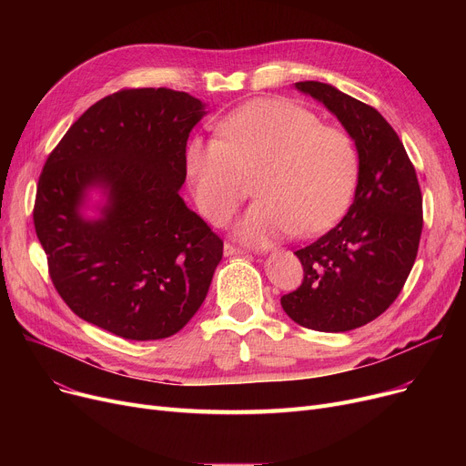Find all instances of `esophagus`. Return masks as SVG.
Here are the masks:
<instances>
[{"label":"esophagus","instance_id":"obj_1","mask_svg":"<svg viewBox=\"0 0 466 466\" xmlns=\"http://www.w3.org/2000/svg\"><path fill=\"white\" fill-rule=\"evenodd\" d=\"M223 251H225V257H236V255H243V253H246V251L239 249V248H234V246H230V243H225Z\"/></svg>","mask_w":466,"mask_h":466}]
</instances>
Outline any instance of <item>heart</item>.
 <instances>
[{"instance_id":"b5f03b06","label":"heart","mask_w":466,"mask_h":466,"mask_svg":"<svg viewBox=\"0 0 466 466\" xmlns=\"http://www.w3.org/2000/svg\"><path fill=\"white\" fill-rule=\"evenodd\" d=\"M220 137L192 136L185 171L202 215L223 225L257 176L258 200L236 227L257 248L290 234L315 236L346 211L357 181L351 139L323 127L311 111L278 97H258L218 122Z\"/></svg>"}]
</instances>
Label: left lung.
Returning <instances> with one entry per match:
<instances>
[{"instance_id":"left-lung-1","label":"left lung","mask_w":466,"mask_h":466,"mask_svg":"<svg viewBox=\"0 0 466 466\" xmlns=\"http://www.w3.org/2000/svg\"><path fill=\"white\" fill-rule=\"evenodd\" d=\"M295 88L346 128L359 171L344 218L297 251L304 281L281 297V306L306 329L346 332L374 321L399 297L418 255L423 198L402 141L374 107L319 81Z\"/></svg>"}]
</instances>
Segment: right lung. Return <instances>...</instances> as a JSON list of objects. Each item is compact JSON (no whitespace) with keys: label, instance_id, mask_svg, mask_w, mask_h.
Masks as SVG:
<instances>
[{"label":"right lung","instance_id":"obj_1","mask_svg":"<svg viewBox=\"0 0 466 466\" xmlns=\"http://www.w3.org/2000/svg\"><path fill=\"white\" fill-rule=\"evenodd\" d=\"M206 115L187 92L120 90L46 158L34 225L58 295L86 323L160 339L206 300L223 241L179 196L187 139Z\"/></svg>","mask_w":466,"mask_h":466}]
</instances>
